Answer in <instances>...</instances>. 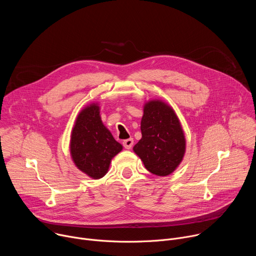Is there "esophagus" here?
I'll return each mask as SVG.
<instances>
[{
	"label": "esophagus",
	"instance_id": "1",
	"mask_svg": "<svg viewBox=\"0 0 256 256\" xmlns=\"http://www.w3.org/2000/svg\"><path fill=\"white\" fill-rule=\"evenodd\" d=\"M122 144H124V147L126 149H130V148L132 147V144H134V138H128V140H124L122 142Z\"/></svg>",
	"mask_w": 256,
	"mask_h": 256
}]
</instances>
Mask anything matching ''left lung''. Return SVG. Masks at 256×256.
Segmentation results:
<instances>
[{
	"label": "left lung",
	"instance_id": "8db88e82",
	"mask_svg": "<svg viewBox=\"0 0 256 256\" xmlns=\"http://www.w3.org/2000/svg\"><path fill=\"white\" fill-rule=\"evenodd\" d=\"M142 138L134 147L144 167L158 176L172 173L186 152V138L173 109L161 101L144 107Z\"/></svg>",
	"mask_w": 256,
	"mask_h": 256
}]
</instances>
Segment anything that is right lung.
<instances>
[{"label": "right lung", "mask_w": 256, "mask_h": 256, "mask_svg": "<svg viewBox=\"0 0 256 256\" xmlns=\"http://www.w3.org/2000/svg\"><path fill=\"white\" fill-rule=\"evenodd\" d=\"M122 150V146L103 126L99 107L92 104L82 110L70 136V154L76 166L94 179L101 178Z\"/></svg>", "instance_id": "right-lung-1"}]
</instances>
